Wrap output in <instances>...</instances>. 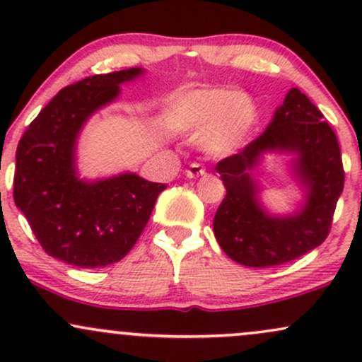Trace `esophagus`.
Returning a JSON list of instances; mask_svg holds the SVG:
<instances>
[{
  "mask_svg": "<svg viewBox=\"0 0 362 362\" xmlns=\"http://www.w3.org/2000/svg\"><path fill=\"white\" fill-rule=\"evenodd\" d=\"M204 175H206V170L202 168L199 163H192L189 168L185 170L187 178H197V177H204Z\"/></svg>",
  "mask_w": 362,
  "mask_h": 362,
  "instance_id": "1",
  "label": "esophagus"
}]
</instances>
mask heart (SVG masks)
<instances>
[{
	"instance_id": "1",
	"label": "heart",
	"mask_w": 362,
	"mask_h": 362,
	"mask_svg": "<svg viewBox=\"0 0 362 362\" xmlns=\"http://www.w3.org/2000/svg\"><path fill=\"white\" fill-rule=\"evenodd\" d=\"M161 122L173 132H202L201 146L211 156H230L255 132L259 109L250 95L226 88L189 90L172 95Z\"/></svg>"
}]
</instances>
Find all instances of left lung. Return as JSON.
<instances>
[{"label":"left lung","mask_w":362,"mask_h":362,"mask_svg":"<svg viewBox=\"0 0 362 362\" xmlns=\"http://www.w3.org/2000/svg\"><path fill=\"white\" fill-rule=\"evenodd\" d=\"M267 154L289 156L286 173L300 195L286 214L261 199L256 172ZM226 197L214 216V236L231 260L271 267L305 255L327 238L344 189L339 141L305 93L291 88L267 129L238 155L216 165Z\"/></svg>","instance_id":"obj_1"}]
</instances>
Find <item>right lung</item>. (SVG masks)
<instances>
[{"label": "right lung", "instance_id": "obj_1", "mask_svg": "<svg viewBox=\"0 0 362 362\" xmlns=\"http://www.w3.org/2000/svg\"><path fill=\"white\" fill-rule=\"evenodd\" d=\"M146 69L95 74L62 88L28 126L16 148L15 204L54 259L83 269L115 264L143 233L165 184L134 172L81 177L78 139L83 127L110 103L120 86Z\"/></svg>", "mask_w": 362, "mask_h": 362}]
</instances>
